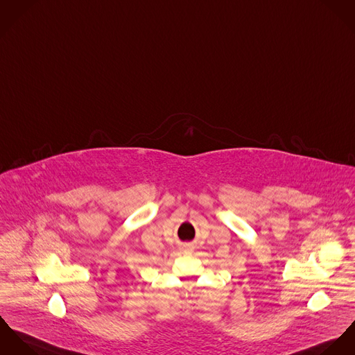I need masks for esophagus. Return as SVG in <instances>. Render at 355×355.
Returning <instances> with one entry per match:
<instances>
[{"instance_id": "1", "label": "esophagus", "mask_w": 355, "mask_h": 355, "mask_svg": "<svg viewBox=\"0 0 355 355\" xmlns=\"http://www.w3.org/2000/svg\"><path fill=\"white\" fill-rule=\"evenodd\" d=\"M182 249H184V250H191V249H192V246H191V245H185Z\"/></svg>"}]
</instances>
